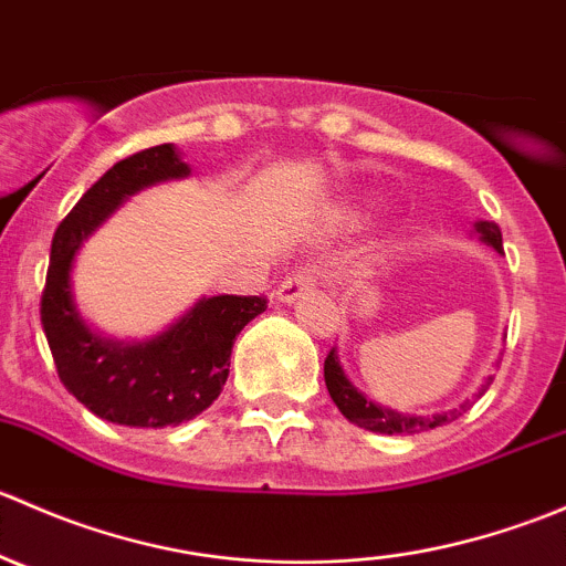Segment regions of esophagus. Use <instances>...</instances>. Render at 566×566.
Here are the masks:
<instances>
[{"mask_svg": "<svg viewBox=\"0 0 566 566\" xmlns=\"http://www.w3.org/2000/svg\"><path fill=\"white\" fill-rule=\"evenodd\" d=\"M317 276V265L306 262V265H301L298 271H293L282 284H279L276 298L282 301V304H295V301L304 298V295H310L312 290H315Z\"/></svg>", "mask_w": 566, "mask_h": 566, "instance_id": "1", "label": "esophagus"}]
</instances>
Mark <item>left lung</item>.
<instances>
[{
	"instance_id": "1",
	"label": "left lung",
	"mask_w": 566,
	"mask_h": 566,
	"mask_svg": "<svg viewBox=\"0 0 566 566\" xmlns=\"http://www.w3.org/2000/svg\"><path fill=\"white\" fill-rule=\"evenodd\" d=\"M473 232L479 235V241L493 247L499 254L504 251L501 230L493 224V221H476V224H473ZM490 384H493V378H488V384L479 389L476 397H482ZM325 386H328L331 399H334V405L342 410V416H345L347 421L364 427V430L386 432V436H413V432L432 430V427H441L447 424V421H454L458 416H462V410L468 408V405H460V408L447 410V413L408 416V413H397V410L384 408V405H375L373 399L364 397V394L350 384V378H347L345 369H342V361L339 356H336V350H331L328 356H325Z\"/></svg>"
}]
</instances>
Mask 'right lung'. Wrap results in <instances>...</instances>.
Segmentation results:
<instances>
[{
	"label": "right lung",
	"mask_w": 566,
	"mask_h": 566,
	"mask_svg": "<svg viewBox=\"0 0 566 566\" xmlns=\"http://www.w3.org/2000/svg\"><path fill=\"white\" fill-rule=\"evenodd\" d=\"M188 175L175 145L134 153L78 199L51 241L40 323L56 375L84 408L112 424L177 427L210 408L230 375L235 336L268 306L262 295H213L145 342L106 339L78 315L71 271L84 241L136 191Z\"/></svg>",
	"instance_id": "1"
}]
</instances>
